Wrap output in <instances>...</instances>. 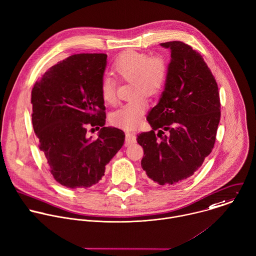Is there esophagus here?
Returning a JSON list of instances; mask_svg holds the SVG:
<instances>
[{
    "label": "esophagus",
    "mask_w": 256,
    "mask_h": 256,
    "mask_svg": "<svg viewBox=\"0 0 256 256\" xmlns=\"http://www.w3.org/2000/svg\"><path fill=\"white\" fill-rule=\"evenodd\" d=\"M136 142V136L132 132L126 134V146H130L132 144H134Z\"/></svg>",
    "instance_id": "obj_1"
}]
</instances>
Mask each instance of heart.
Returning <instances> with one entry per match:
<instances>
[{"instance_id":"b5f03b06","label":"heart","mask_w":256,"mask_h":256,"mask_svg":"<svg viewBox=\"0 0 256 256\" xmlns=\"http://www.w3.org/2000/svg\"><path fill=\"white\" fill-rule=\"evenodd\" d=\"M112 72L120 80L132 82L130 92L132 100L112 112L110 122L124 130L136 128L142 122L148 106L144 96L156 94L164 84L166 64L160 58H150L140 52L126 50L116 58ZM100 90L106 104L116 102V82L112 78L104 76L100 82Z\"/></svg>"}]
</instances>
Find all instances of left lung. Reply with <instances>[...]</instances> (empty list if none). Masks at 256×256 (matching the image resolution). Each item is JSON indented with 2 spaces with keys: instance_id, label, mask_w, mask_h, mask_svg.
I'll return each instance as SVG.
<instances>
[{
  "instance_id": "8db88e82",
  "label": "left lung",
  "mask_w": 256,
  "mask_h": 256,
  "mask_svg": "<svg viewBox=\"0 0 256 256\" xmlns=\"http://www.w3.org/2000/svg\"><path fill=\"white\" fill-rule=\"evenodd\" d=\"M170 50L164 90L146 118L150 132L138 136L142 168L160 186L194 174L212 152L220 120L218 86L202 56L182 42H162Z\"/></svg>"
}]
</instances>
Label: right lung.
I'll return each mask as SVG.
<instances>
[{"label": "right lung", "instance_id": "obj_1", "mask_svg": "<svg viewBox=\"0 0 256 256\" xmlns=\"http://www.w3.org/2000/svg\"><path fill=\"white\" fill-rule=\"evenodd\" d=\"M106 56L72 54L50 66L32 90V122L38 148L54 178L70 190L96 184L124 142L122 130L104 126L100 84ZM88 126H101L96 140L86 136Z\"/></svg>", "mask_w": 256, "mask_h": 256}]
</instances>
